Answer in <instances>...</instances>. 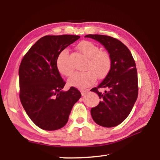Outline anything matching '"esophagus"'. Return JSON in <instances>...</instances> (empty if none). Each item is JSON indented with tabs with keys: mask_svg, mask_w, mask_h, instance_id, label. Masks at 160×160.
<instances>
[{
	"mask_svg": "<svg viewBox=\"0 0 160 160\" xmlns=\"http://www.w3.org/2000/svg\"><path fill=\"white\" fill-rule=\"evenodd\" d=\"M80 92H81V94H82V96H85L87 94H88V90H81Z\"/></svg>",
	"mask_w": 160,
	"mask_h": 160,
	"instance_id": "obj_1",
	"label": "esophagus"
}]
</instances>
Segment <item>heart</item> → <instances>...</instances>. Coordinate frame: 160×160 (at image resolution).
<instances>
[{
    "instance_id": "heart-1",
    "label": "heart",
    "mask_w": 160,
    "mask_h": 160,
    "mask_svg": "<svg viewBox=\"0 0 160 160\" xmlns=\"http://www.w3.org/2000/svg\"><path fill=\"white\" fill-rule=\"evenodd\" d=\"M78 48L88 58L85 72H75L68 80L70 86L80 89H85L95 82L97 76L102 79L107 76L112 68V58L105 51H101L94 43L82 41L78 45ZM58 71L68 77L72 75L73 70L68 62V51L63 50L59 54L56 61Z\"/></svg>"
}]
</instances>
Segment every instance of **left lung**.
Returning a JSON list of instances; mask_svg holds the SVG:
<instances>
[{
	"instance_id": "obj_1",
	"label": "left lung",
	"mask_w": 160,
	"mask_h": 160,
	"mask_svg": "<svg viewBox=\"0 0 160 160\" xmlns=\"http://www.w3.org/2000/svg\"><path fill=\"white\" fill-rule=\"evenodd\" d=\"M101 43L112 58L109 74L98 87L90 91L98 94L101 101L91 109V115L98 125L111 128L121 123L131 113L138 94L136 66L131 51L122 42L109 36L88 34ZM105 88L104 93L98 91Z\"/></svg>"
}]
</instances>
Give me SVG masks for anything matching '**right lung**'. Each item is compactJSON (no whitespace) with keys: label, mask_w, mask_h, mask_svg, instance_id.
<instances>
[{"label":"right lung","mask_w":160,"mask_h":160,"mask_svg":"<svg viewBox=\"0 0 160 160\" xmlns=\"http://www.w3.org/2000/svg\"><path fill=\"white\" fill-rule=\"evenodd\" d=\"M80 38L78 35H47L24 56L19 68L20 99L34 124L46 131L61 128L73 105L81 97L77 88L64 92L66 82L56 66L62 51Z\"/></svg>","instance_id":"obj_1"}]
</instances>
